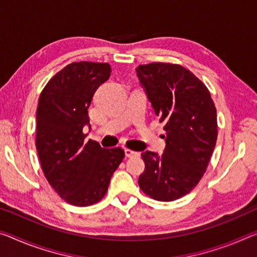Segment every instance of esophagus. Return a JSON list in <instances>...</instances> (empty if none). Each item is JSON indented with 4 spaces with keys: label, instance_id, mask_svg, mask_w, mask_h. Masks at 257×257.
I'll use <instances>...</instances> for the list:
<instances>
[{
    "label": "esophagus",
    "instance_id": "esophagus-1",
    "mask_svg": "<svg viewBox=\"0 0 257 257\" xmlns=\"http://www.w3.org/2000/svg\"><path fill=\"white\" fill-rule=\"evenodd\" d=\"M124 154H125V157H128V158L140 156V153L135 152V151H133V150H130V149H125V150H124Z\"/></svg>",
    "mask_w": 257,
    "mask_h": 257
}]
</instances>
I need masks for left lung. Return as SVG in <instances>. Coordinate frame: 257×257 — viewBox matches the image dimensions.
<instances>
[{
  "label": "left lung",
  "instance_id": "obj_1",
  "mask_svg": "<svg viewBox=\"0 0 257 257\" xmlns=\"http://www.w3.org/2000/svg\"><path fill=\"white\" fill-rule=\"evenodd\" d=\"M136 73L154 113L166 123L164 153L143 150L145 170L138 184L156 200H176L206 172L217 140L216 107L206 85L181 65H140Z\"/></svg>",
  "mask_w": 257,
  "mask_h": 257
}]
</instances>
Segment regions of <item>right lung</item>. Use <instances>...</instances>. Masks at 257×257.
<instances>
[{
	"label": "right lung",
	"mask_w": 257,
	"mask_h": 257,
	"mask_svg": "<svg viewBox=\"0 0 257 257\" xmlns=\"http://www.w3.org/2000/svg\"><path fill=\"white\" fill-rule=\"evenodd\" d=\"M109 74L107 63L68 64L40 95L35 145L41 167L52 189L74 206L98 202L124 158L120 148L104 149L84 141V125L90 129L88 108Z\"/></svg>",
	"instance_id": "1"
}]
</instances>
